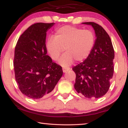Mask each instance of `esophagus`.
I'll use <instances>...</instances> for the list:
<instances>
[{
	"instance_id": "esophagus-1",
	"label": "esophagus",
	"mask_w": 128,
	"mask_h": 128,
	"mask_svg": "<svg viewBox=\"0 0 128 128\" xmlns=\"http://www.w3.org/2000/svg\"><path fill=\"white\" fill-rule=\"evenodd\" d=\"M70 70V68H62V71H63L64 73H66V72H68V70Z\"/></svg>"
}]
</instances>
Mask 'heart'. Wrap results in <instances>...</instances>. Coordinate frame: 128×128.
<instances>
[{"mask_svg": "<svg viewBox=\"0 0 128 128\" xmlns=\"http://www.w3.org/2000/svg\"><path fill=\"white\" fill-rule=\"evenodd\" d=\"M95 38L89 30L66 25L56 30L54 36L46 41L47 52L54 60L59 59L61 54L66 52L59 60L62 66L66 67L74 60L81 62L88 59L94 47Z\"/></svg>", "mask_w": 128, "mask_h": 128, "instance_id": "obj_1", "label": "heart"}]
</instances>
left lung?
Wrapping results in <instances>:
<instances>
[{
  "instance_id": "8db88e82",
  "label": "left lung",
  "mask_w": 128,
  "mask_h": 128,
  "mask_svg": "<svg viewBox=\"0 0 128 128\" xmlns=\"http://www.w3.org/2000/svg\"><path fill=\"white\" fill-rule=\"evenodd\" d=\"M93 28L96 40L88 59L72 68L76 74L74 88L88 98H99L108 92L114 74V53L106 30L93 22H83Z\"/></svg>"
}]
</instances>
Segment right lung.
I'll use <instances>...</instances> for the list:
<instances>
[{"mask_svg": "<svg viewBox=\"0 0 128 128\" xmlns=\"http://www.w3.org/2000/svg\"><path fill=\"white\" fill-rule=\"evenodd\" d=\"M54 24L31 25L21 34L15 47V79L21 92L32 99L48 96L63 73L62 66L47 55L46 33Z\"/></svg>", "mask_w": 128, "mask_h": 128, "instance_id": "obj_1", "label": "right lung"}]
</instances>
